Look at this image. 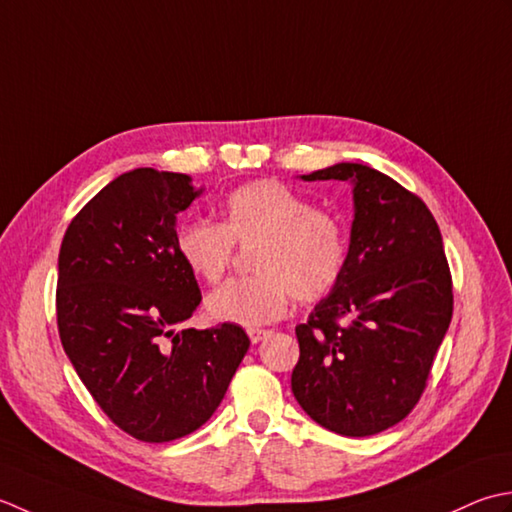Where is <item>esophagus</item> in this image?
Returning <instances> with one entry per match:
<instances>
[{"mask_svg":"<svg viewBox=\"0 0 512 512\" xmlns=\"http://www.w3.org/2000/svg\"><path fill=\"white\" fill-rule=\"evenodd\" d=\"M247 336H249V340L256 344V342H260L263 338H267L269 331L267 329H247Z\"/></svg>","mask_w":512,"mask_h":512,"instance_id":"1","label":"esophagus"}]
</instances>
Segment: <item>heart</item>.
I'll return each instance as SVG.
<instances>
[{
	"mask_svg": "<svg viewBox=\"0 0 512 512\" xmlns=\"http://www.w3.org/2000/svg\"><path fill=\"white\" fill-rule=\"evenodd\" d=\"M223 221H187L176 232V252L205 283L227 274L236 245H254V276L229 280L207 296V314L238 327H260L298 302L325 298L347 263L342 225L314 210L305 196L278 181H252L225 196Z\"/></svg>",
	"mask_w": 512,
	"mask_h": 512,
	"instance_id": "obj_1",
	"label": "heart"
}]
</instances>
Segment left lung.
<instances>
[{
	"label": "left lung",
	"instance_id": "left-lung-1",
	"mask_svg": "<svg viewBox=\"0 0 512 512\" xmlns=\"http://www.w3.org/2000/svg\"><path fill=\"white\" fill-rule=\"evenodd\" d=\"M300 179L351 183L353 223L338 285L296 327L291 391L325 429L375 435L420 400L451 325L440 227L420 198L369 165L336 163Z\"/></svg>",
	"mask_w": 512,
	"mask_h": 512
}]
</instances>
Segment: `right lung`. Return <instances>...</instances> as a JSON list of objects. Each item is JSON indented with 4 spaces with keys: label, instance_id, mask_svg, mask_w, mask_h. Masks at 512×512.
<instances>
[{
    "label": "right lung",
    "instance_id": "right-lung-1",
    "mask_svg": "<svg viewBox=\"0 0 512 512\" xmlns=\"http://www.w3.org/2000/svg\"><path fill=\"white\" fill-rule=\"evenodd\" d=\"M192 176L130 170L72 218L59 249L57 325L81 382L141 442H172L210 420L249 349L223 322L181 329L201 289L176 252Z\"/></svg>",
    "mask_w": 512,
    "mask_h": 512
}]
</instances>
